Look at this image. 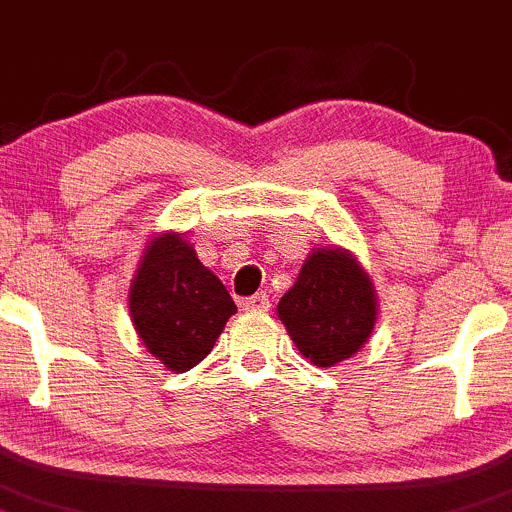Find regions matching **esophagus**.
<instances>
[{"label":"esophagus","instance_id":"esophagus-1","mask_svg":"<svg viewBox=\"0 0 512 512\" xmlns=\"http://www.w3.org/2000/svg\"><path fill=\"white\" fill-rule=\"evenodd\" d=\"M242 309L245 311H267L270 309V297L265 292H257L255 297L242 301Z\"/></svg>","mask_w":512,"mask_h":512}]
</instances>
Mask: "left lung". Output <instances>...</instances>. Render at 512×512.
<instances>
[{
    "instance_id": "obj_1",
    "label": "left lung",
    "mask_w": 512,
    "mask_h": 512,
    "mask_svg": "<svg viewBox=\"0 0 512 512\" xmlns=\"http://www.w3.org/2000/svg\"><path fill=\"white\" fill-rule=\"evenodd\" d=\"M277 314L299 353L319 368H331L370 338L378 297L355 255L343 247H316L294 287L279 299Z\"/></svg>"
}]
</instances>
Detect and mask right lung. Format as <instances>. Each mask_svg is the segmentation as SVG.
Masks as SVG:
<instances>
[{"instance_id":"right-lung-1","label":"right lung","mask_w":512,"mask_h":512,"mask_svg":"<svg viewBox=\"0 0 512 512\" xmlns=\"http://www.w3.org/2000/svg\"><path fill=\"white\" fill-rule=\"evenodd\" d=\"M235 311L228 289L184 235L161 233L149 242L129 287V316L164 368L186 373L201 363Z\"/></svg>"}]
</instances>
